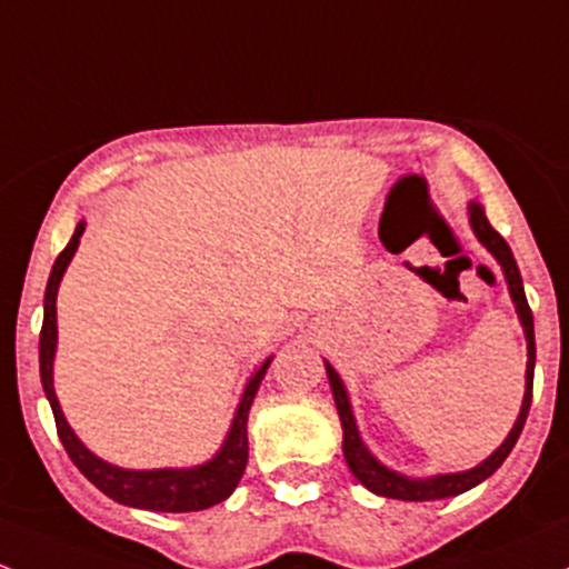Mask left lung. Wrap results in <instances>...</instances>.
I'll list each match as a JSON object with an SVG mask.
<instances>
[{"label":"left lung","mask_w":569,"mask_h":569,"mask_svg":"<svg viewBox=\"0 0 569 569\" xmlns=\"http://www.w3.org/2000/svg\"><path fill=\"white\" fill-rule=\"evenodd\" d=\"M469 214H471V229H475L477 239L496 256L501 269L507 274V283H510V295L512 302H516L518 316H521V325L526 332V343H529V362H526V392H523V406H521V415H518L516 428L510 430V436L505 439V445L493 452L488 460H482L477 469L469 471H458V475H439V477H430V480H411V477L403 475H395V471L381 466L379 460L370 456L365 450L360 433H357V422L355 415H351V403H349V395L343 390V381L340 376L335 373L332 365H327V376H330V387L335 395V406H338V415H340V426H343V456L349 469L355 471L357 480L362 482L365 488L373 490V493L387 496V499H400V501H433V499H450V496L463 493V490L480 486L482 480H488L501 463H505L507 456L512 452L516 447L518 436L526 426V417H529V406H531V385H535V319H531V308L526 302L523 295V283H521V272H518L516 259H512V250L510 244L505 242V237L488 223L486 218V209L480 204H469Z\"/></svg>","instance_id":"obj_1"}]
</instances>
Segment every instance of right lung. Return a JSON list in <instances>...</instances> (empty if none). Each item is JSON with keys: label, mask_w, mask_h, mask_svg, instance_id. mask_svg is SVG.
Listing matches in <instances>:
<instances>
[{"label": "right lung", "mask_w": 569, "mask_h": 569, "mask_svg": "<svg viewBox=\"0 0 569 569\" xmlns=\"http://www.w3.org/2000/svg\"><path fill=\"white\" fill-rule=\"evenodd\" d=\"M83 234V223L76 226V234L68 242V248L57 256L51 269V278L46 286V313H43V330H40V381L48 403L53 409V420H57V433L62 439L64 450H68L70 460L79 466V471L92 482L94 488L103 490L106 496L119 505L141 507V510H158V512H193L207 510V507L218 505V501L229 499L231 490L242 480L244 466H248V411L253 403L256 392H259L261 379H264L269 362L261 365L253 373V379L244 387L242 400L234 422H231L229 439L220 447V452L209 463L196 466V469H160V471H130L119 469V466L106 463L98 456L81 445L79 436L73 433L64 420L59 400L53 395V379H51V365H53V349H57V289L62 280L64 269H68L70 259H73L79 239Z\"/></svg>", "instance_id": "right-lung-1"}]
</instances>
